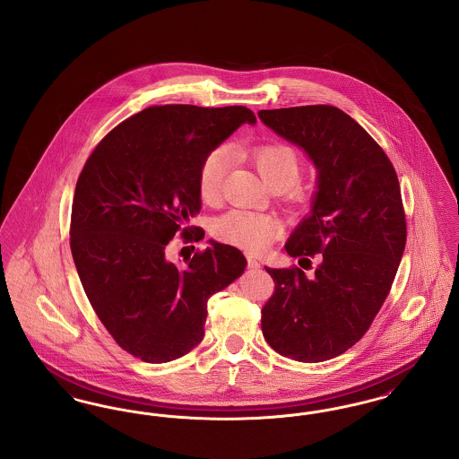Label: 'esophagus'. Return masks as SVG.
<instances>
[{
  "label": "esophagus",
  "instance_id": "1",
  "mask_svg": "<svg viewBox=\"0 0 459 459\" xmlns=\"http://www.w3.org/2000/svg\"><path fill=\"white\" fill-rule=\"evenodd\" d=\"M247 264H249V268H260V262L253 256H247Z\"/></svg>",
  "mask_w": 459,
  "mask_h": 459
}]
</instances>
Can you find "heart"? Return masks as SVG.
<instances>
[{
    "label": "heart",
    "instance_id": "b5f03b06",
    "mask_svg": "<svg viewBox=\"0 0 459 459\" xmlns=\"http://www.w3.org/2000/svg\"><path fill=\"white\" fill-rule=\"evenodd\" d=\"M240 153L255 165L272 189H285L294 199L303 197V187L296 184L303 172V160L294 148L284 143H264L244 148ZM229 163L230 153L227 146L213 148L201 161L197 172V195L204 204H215L221 196ZM279 232L281 223L273 217L247 210H232L212 223V234L217 239L247 253H262Z\"/></svg>",
    "mask_w": 459,
    "mask_h": 459
}]
</instances>
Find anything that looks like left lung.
Wrapping results in <instances>:
<instances>
[{
	"label": "left lung",
	"instance_id": "1",
	"mask_svg": "<svg viewBox=\"0 0 459 459\" xmlns=\"http://www.w3.org/2000/svg\"><path fill=\"white\" fill-rule=\"evenodd\" d=\"M258 115L318 170L311 215L285 244L299 264L311 268L316 256L318 266L309 279L296 264L266 268L275 290L263 306V335L282 356L325 361L367 333L389 296L406 246L399 180L389 156L342 109L307 105Z\"/></svg>",
	"mask_w": 459,
	"mask_h": 459
}]
</instances>
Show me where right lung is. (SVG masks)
I'll use <instances>...</instances> for the list:
<instances>
[{
  "instance_id": "right-lung-1",
  "label": "right lung",
  "mask_w": 459,
  "mask_h": 459,
  "mask_svg": "<svg viewBox=\"0 0 459 459\" xmlns=\"http://www.w3.org/2000/svg\"><path fill=\"white\" fill-rule=\"evenodd\" d=\"M246 107H150L98 143L77 178L70 249L89 303L115 342L146 363H167L204 335L210 296L234 282L246 258L210 240L186 264L167 258L177 234L201 210L197 172L204 156L240 124Z\"/></svg>"
}]
</instances>
